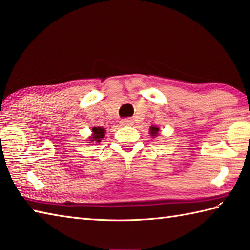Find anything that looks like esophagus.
<instances>
[{"label":"esophagus","instance_id":"obj_1","mask_svg":"<svg viewBox=\"0 0 250 250\" xmlns=\"http://www.w3.org/2000/svg\"><path fill=\"white\" fill-rule=\"evenodd\" d=\"M121 124L124 125H133V120L130 119V118H125V119L121 120Z\"/></svg>","mask_w":250,"mask_h":250}]
</instances>
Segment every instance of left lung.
I'll list each match as a JSON object with an SVG mask.
<instances>
[{"instance_id":"1","label":"left lung","mask_w":250,"mask_h":250,"mask_svg":"<svg viewBox=\"0 0 250 250\" xmlns=\"http://www.w3.org/2000/svg\"><path fill=\"white\" fill-rule=\"evenodd\" d=\"M150 132H151L152 137H155V135L158 134V132H159V128H156V126H151Z\"/></svg>"}]
</instances>
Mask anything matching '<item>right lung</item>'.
Segmentation results:
<instances>
[{
    "label": "right lung",
    "mask_w": 250,
    "mask_h": 250,
    "mask_svg": "<svg viewBox=\"0 0 250 250\" xmlns=\"http://www.w3.org/2000/svg\"><path fill=\"white\" fill-rule=\"evenodd\" d=\"M92 137L90 138L91 141H97V142H100L101 138L104 137V128H100V126H95V128H92Z\"/></svg>",
    "instance_id": "obj_1"
}]
</instances>
